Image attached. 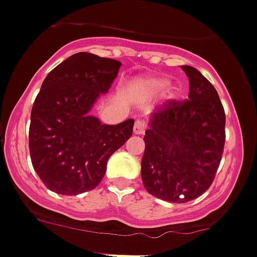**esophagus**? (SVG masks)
<instances>
[{"label":"esophagus","mask_w":257,"mask_h":257,"mask_svg":"<svg viewBox=\"0 0 257 257\" xmlns=\"http://www.w3.org/2000/svg\"><path fill=\"white\" fill-rule=\"evenodd\" d=\"M146 131V123L141 120H137L134 125V132L136 135H142Z\"/></svg>","instance_id":"esophagus-1"}]
</instances>
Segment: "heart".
I'll return each instance as SVG.
<instances>
[{
    "label": "heart",
    "instance_id": "heart-1",
    "mask_svg": "<svg viewBox=\"0 0 257 257\" xmlns=\"http://www.w3.org/2000/svg\"><path fill=\"white\" fill-rule=\"evenodd\" d=\"M167 85H169V78L152 76V77H145L141 78V80L135 81L131 85V91L132 92H139L142 93V95L151 96L166 88ZM177 92H179V88L176 86H169L166 90L167 98H175L177 96Z\"/></svg>",
    "mask_w": 257,
    "mask_h": 257
}]
</instances>
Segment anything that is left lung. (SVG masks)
Wrapping results in <instances>:
<instances>
[{"instance_id": "left-lung-1", "label": "left lung", "mask_w": 257, "mask_h": 257, "mask_svg": "<svg viewBox=\"0 0 257 257\" xmlns=\"http://www.w3.org/2000/svg\"><path fill=\"white\" fill-rule=\"evenodd\" d=\"M181 68L189 77V98L166 101L152 113L141 161L146 191L174 204L195 200L211 186L225 145L217 91L196 68Z\"/></svg>"}]
</instances>
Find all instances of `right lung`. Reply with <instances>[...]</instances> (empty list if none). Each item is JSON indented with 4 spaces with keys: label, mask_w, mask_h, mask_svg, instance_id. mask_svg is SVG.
I'll return each mask as SVG.
<instances>
[{
    "label": "right lung",
    "mask_w": 257,
    "mask_h": 257,
    "mask_svg": "<svg viewBox=\"0 0 257 257\" xmlns=\"http://www.w3.org/2000/svg\"><path fill=\"white\" fill-rule=\"evenodd\" d=\"M120 61L78 52L43 80L31 111L32 166L47 189L61 195L93 190L111 155L131 137L135 120L103 125L90 111L107 93Z\"/></svg>",
    "instance_id": "add662e5"
}]
</instances>
